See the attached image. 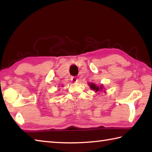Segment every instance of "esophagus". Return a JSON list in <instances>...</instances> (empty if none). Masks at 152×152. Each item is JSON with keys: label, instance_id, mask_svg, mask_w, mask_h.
Masks as SVG:
<instances>
[{"label": "esophagus", "instance_id": "obj_1", "mask_svg": "<svg viewBox=\"0 0 152 152\" xmlns=\"http://www.w3.org/2000/svg\"><path fill=\"white\" fill-rule=\"evenodd\" d=\"M71 80L74 83H75V82H78V79H77L76 77H72L71 78Z\"/></svg>", "mask_w": 152, "mask_h": 152}]
</instances>
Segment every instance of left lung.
I'll return each mask as SVG.
<instances>
[{
    "label": "left lung",
    "mask_w": 152,
    "mask_h": 152,
    "mask_svg": "<svg viewBox=\"0 0 152 152\" xmlns=\"http://www.w3.org/2000/svg\"><path fill=\"white\" fill-rule=\"evenodd\" d=\"M88 86H90V88H91L92 90H93V91L96 92H99V91H102V89L104 88L102 84H101V86H98L97 85H96V84L92 83V82H90V83H88Z\"/></svg>",
    "instance_id": "obj_1"
}]
</instances>
